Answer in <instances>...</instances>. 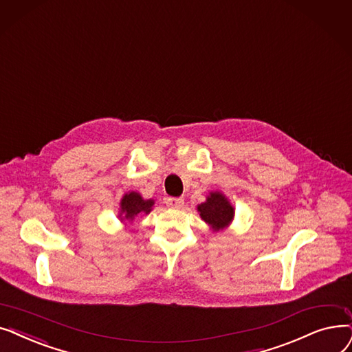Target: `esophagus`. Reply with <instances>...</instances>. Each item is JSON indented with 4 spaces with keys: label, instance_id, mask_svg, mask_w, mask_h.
Here are the masks:
<instances>
[{
    "label": "esophagus",
    "instance_id": "obj_1",
    "mask_svg": "<svg viewBox=\"0 0 352 352\" xmlns=\"http://www.w3.org/2000/svg\"><path fill=\"white\" fill-rule=\"evenodd\" d=\"M166 205L173 209H180L183 205H185V199L182 197H167L166 199Z\"/></svg>",
    "mask_w": 352,
    "mask_h": 352
}]
</instances>
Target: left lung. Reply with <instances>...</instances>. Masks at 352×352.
Returning a JSON list of instances; mask_svg holds the SVG:
<instances>
[{
	"instance_id": "obj_1",
	"label": "left lung",
	"mask_w": 352,
	"mask_h": 352,
	"mask_svg": "<svg viewBox=\"0 0 352 352\" xmlns=\"http://www.w3.org/2000/svg\"><path fill=\"white\" fill-rule=\"evenodd\" d=\"M197 210L200 212L202 219L209 223L214 230H219L229 225L233 213H235L226 197L219 192L210 193L206 202L197 206Z\"/></svg>"
}]
</instances>
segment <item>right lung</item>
<instances>
[{
    "mask_svg": "<svg viewBox=\"0 0 352 352\" xmlns=\"http://www.w3.org/2000/svg\"><path fill=\"white\" fill-rule=\"evenodd\" d=\"M153 200L148 199L144 200L142 199V196L136 192H130L127 195H124V197L122 199V213L124 214L126 219H133V217L142 214V213H148L152 210L153 206Z\"/></svg>",
    "mask_w": 352,
    "mask_h": 352,
    "instance_id": "right-lung-1",
    "label": "right lung"
}]
</instances>
